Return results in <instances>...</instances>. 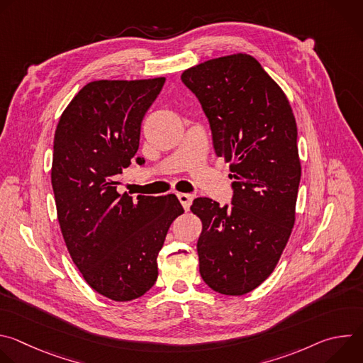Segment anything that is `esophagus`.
<instances>
[{
    "label": "esophagus",
    "instance_id": "obj_1",
    "mask_svg": "<svg viewBox=\"0 0 363 363\" xmlns=\"http://www.w3.org/2000/svg\"><path fill=\"white\" fill-rule=\"evenodd\" d=\"M178 195V199H179V202L182 203V206H184V210L185 211H188L189 210V206H191V203H192V195L191 194H184V192H178L177 194Z\"/></svg>",
    "mask_w": 363,
    "mask_h": 363
}]
</instances>
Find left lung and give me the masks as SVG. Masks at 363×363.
Instances as JSON below:
<instances>
[{
  "instance_id": "obj_1",
  "label": "left lung",
  "mask_w": 363,
  "mask_h": 363,
  "mask_svg": "<svg viewBox=\"0 0 363 363\" xmlns=\"http://www.w3.org/2000/svg\"><path fill=\"white\" fill-rule=\"evenodd\" d=\"M181 80L198 97L234 179L231 206L202 196L191 205L202 223L199 274L214 291L242 296L273 273L296 221V119L281 87L250 55L203 62Z\"/></svg>"
}]
</instances>
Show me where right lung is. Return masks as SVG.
Segmentation results:
<instances>
[{"mask_svg": "<svg viewBox=\"0 0 363 363\" xmlns=\"http://www.w3.org/2000/svg\"><path fill=\"white\" fill-rule=\"evenodd\" d=\"M165 77L94 80L69 103L55 133L51 185L70 257L86 283L115 301L143 296L158 279V252L184 213L174 194L116 191L135 160L140 123ZM140 165L145 162L136 158Z\"/></svg>", "mask_w": 363, "mask_h": 363, "instance_id": "add662e5", "label": "right lung"}]
</instances>
